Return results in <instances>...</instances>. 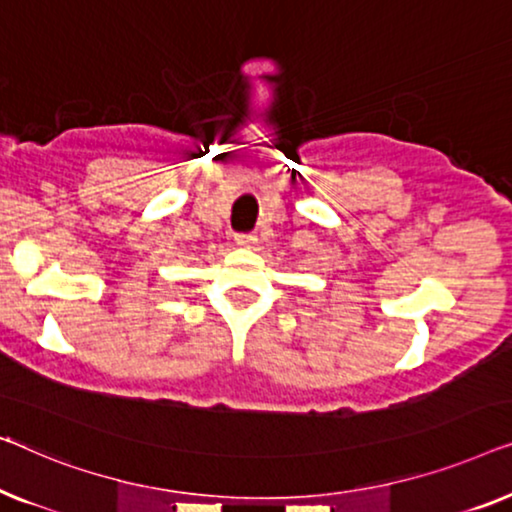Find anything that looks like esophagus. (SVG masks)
I'll use <instances>...</instances> for the list:
<instances>
[{"instance_id":"1","label":"esophagus","mask_w":512,"mask_h":512,"mask_svg":"<svg viewBox=\"0 0 512 512\" xmlns=\"http://www.w3.org/2000/svg\"><path fill=\"white\" fill-rule=\"evenodd\" d=\"M234 241H236V246L248 248V246H253V243L257 241V236L253 232H239V234H234Z\"/></svg>"}]
</instances>
